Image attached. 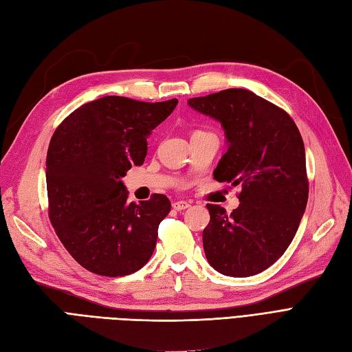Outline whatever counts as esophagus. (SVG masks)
I'll return each instance as SVG.
<instances>
[{"label": "esophagus", "mask_w": 352, "mask_h": 352, "mask_svg": "<svg viewBox=\"0 0 352 352\" xmlns=\"http://www.w3.org/2000/svg\"><path fill=\"white\" fill-rule=\"evenodd\" d=\"M172 207H173L175 210H177V211H184V210H186L188 207H190V204H189V202H186V201H175L173 204H172Z\"/></svg>", "instance_id": "obj_1"}]
</instances>
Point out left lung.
<instances>
[{
	"instance_id": "8db88e82",
	"label": "left lung",
	"mask_w": 352,
	"mask_h": 352,
	"mask_svg": "<svg viewBox=\"0 0 352 352\" xmlns=\"http://www.w3.org/2000/svg\"><path fill=\"white\" fill-rule=\"evenodd\" d=\"M194 110L221 123L228 151L212 176L241 186L239 207L207 204L202 243L210 265L232 278L261 273L289 247L305 211V148L292 117L248 89L189 98Z\"/></svg>"
}]
</instances>
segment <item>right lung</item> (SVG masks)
Wrapping results in <instances>:
<instances>
[{"label": "right lung", "mask_w": 352, "mask_h": 352, "mask_svg": "<svg viewBox=\"0 0 352 352\" xmlns=\"http://www.w3.org/2000/svg\"><path fill=\"white\" fill-rule=\"evenodd\" d=\"M177 100L144 102L109 95L83 104L60 123L47 153L48 216L82 267L117 278L135 273L154 252L170 201L154 194L127 201L120 177L142 166L146 136Z\"/></svg>", "instance_id": "obj_1"}]
</instances>
